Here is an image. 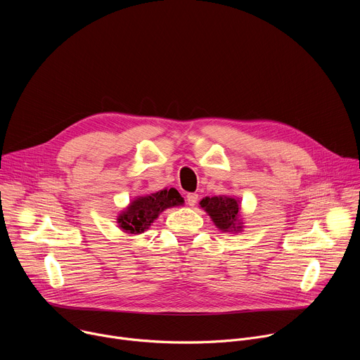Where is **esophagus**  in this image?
Masks as SVG:
<instances>
[{
  "instance_id": "obj_1",
  "label": "esophagus",
  "mask_w": 360,
  "mask_h": 360,
  "mask_svg": "<svg viewBox=\"0 0 360 360\" xmlns=\"http://www.w3.org/2000/svg\"><path fill=\"white\" fill-rule=\"evenodd\" d=\"M198 200V193H188L186 195V203L189 207H195V203Z\"/></svg>"
}]
</instances>
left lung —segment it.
Masks as SVG:
<instances>
[{"mask_svg": "<svg viewBox=\"0 0 360 360\" xmlns=\"http://www.w3.org/2000/svg\"><path fill=\"white\" fill-rule=\"evenodd\" d=\"M200 207L211 215L212 221L221 231H229L235 228L239 205L233 198L207 196L200 200Z\"/></svg>", "mask_w": 360, "mask_h": 360, "instance_id": "1", "label": "left lung"}]
</instances>
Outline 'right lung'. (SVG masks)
I'll list each match as a JSON object with an SVG mask.
<instances>
[{
	"label": "right lung",
	"instance_id": "1",
	"mask_svg": "<svg viewBox=\"0 0 360 360\" xmlns=\"http://www.w3.org/2000/svg\"><path fill=\"white\" fill-rule=\"evenodd\" d=\"M182 202L184 199L176 189H164L148 196H141L135 199L118 218V224L125 232L141 233L148 229L150 222L160 215V212L167 208L176 207Z\"/></svg>",
	"mask_w": 360,
	"mask_h": 360
}]
</instances>
